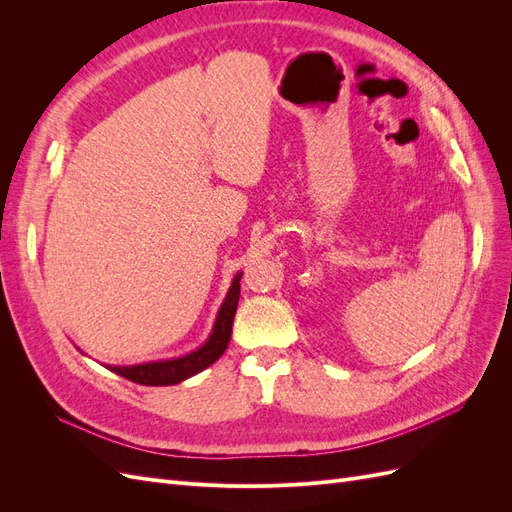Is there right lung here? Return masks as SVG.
<instances>
[{
  "mask_svg": "<svg viewBox=\"0 0 512 512\" xmlns=\"http://www.w3.org/2000/svg\"><path fill=\"white\" fill-rule=\"evenodd\" d=\"M241 273L235 275L232 280V286L226 294V299L220 307L218 320H215V327L211 337L207 339L205 346H200L198 350L181 356V359H170V361H158V363H143V365H130V367H108L115 374L123 376L126 380H132L136 384H145V386H168V384H177L185 378H190L198 371H203L211 363H215L224 354L228 342H230V333H232V320H235L237 312V303H239V294H241Z\"/></svg>",
  "mask_w": 512,
  "mask_h": 512,
  "instance_id": "right-lung-1",
  "label": "right lung"
}]
</instances>
